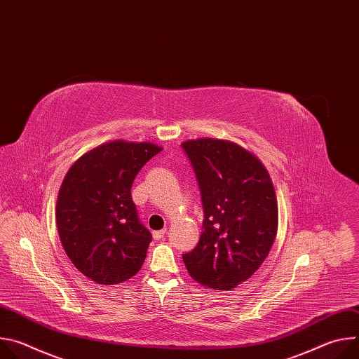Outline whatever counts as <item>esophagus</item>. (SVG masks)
<instances>
[{
	"mask_svg": "<svg viewBox=\"0 0 359 359\" xmlns=\"http://www.w3.org/2000/svg\"><path fill=\"white\" fill-rule=\"evenodd\" d=\"M165 234H166V229L158 230V231H153V238H155V240H161V238L165 237Z\"/></svg>",
	"mask_w": 359,
	"mask_h": 359,
	"instance_id": "1",
	"label": "esophagus"
}]
</instances>
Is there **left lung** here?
<instances>
[{
  "instance_id": "left-lung-1",
  "label": "left lung",
  "mask_w": 359,
  "mask_h": 359,
  "mask_svg": "<svg viewBox=\"0 0 359 359\" xmlns=\"http://www.w3.org/2000/svg\"><path fill=\"white\" fill-rule=\"evenodd\" d=\"M193 168L203 206L197 245L183 254L193 280L231 290L263 264L277 233V200L271 179L250 151L219 139L182 143Z\"/></svg>"
}]
</instances>
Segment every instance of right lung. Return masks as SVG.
<instances>
[{
  "instance_id": "add662e5",
  "label": "right lung",
  "mask_w": 359,
  "mask_h": 359,
  "mask_svg": "<svg viewBox=\"0 0 359 359\" xmlns=\"http://www.w3.org/2000/svg\"><path fill=\"white\" fill-rule=\"evenodd\" d=\"M162 147L115 140L85 153L68 170L57 201V226L72 264L97 284L112 285L142 267L150 231L140 223L130 189Z\"/></svg>"
}]
</instances>
